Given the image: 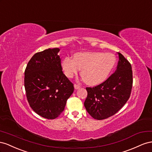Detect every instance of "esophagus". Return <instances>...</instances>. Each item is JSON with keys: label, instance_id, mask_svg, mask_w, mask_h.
<instances>
[{"label": "esophagus", "instance_id": "1", "mask_svg": "<svg viewBox=\"0 0 152 152\" xmlns=\"http://www.w3.org/2000/svg\"><path fill=\"white\" fill-rule=\"evenodd\" d=\"M80 88H81V86L77 85V84H75V89H79Z\"/></svg>", "mask_w": 152, "mask_h": 152}]
</instances>
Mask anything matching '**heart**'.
<instances>
[{"label": "heart", "instance_id": "b5f03b06", "mask_svg": "<svg viewBox=\"0 0 152 152\" xmlns=\"http://www.w3.org/2000/svg\"><path fill=\"white\" fill-rule=\"evenodd\" d=\"M116 63L115 55L103 52H80L74 58L65 57L62 68L68 77H72L81 69V75L86 84L97 85L104 81Z\"/></svg>", "mask_w": 152, "mask_h": 152}]
</instances>
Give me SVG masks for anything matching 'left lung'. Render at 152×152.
<instances>
[{"label": "left lung", "mask_w": 152, "mask_h": 152, "mask_svg": "<svg viewBox=\"0 0 152 152\" xmlns=\"http://www.w3.org/2000/svg\"><path fill=\"white\" fill-rule=\"evenodd\" d=\"M116 71L101 84L86 87L87 97L84 105L89 115L96 120H104L116 113L131 96L133 78L131 64L122 54Z\"/></svg>", "instance_id": "obj_1"}]
</instances>
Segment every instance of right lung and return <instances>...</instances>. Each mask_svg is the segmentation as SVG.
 <instances>
[{"mask_svg": "<svg viewBox=\"0 0 152 152\" xmlns=\"http://www.w3.org/2000/svg\"><path fill=\"white\" fill-rule=\"evenodd\" d=\"M58 48L37 52L25 71L24 85L30 106L37 114L55 119L64 110L74 85L62 71Z\"/></svg>", "mask_w": 152, "mask_h": 152, "instance_id": "add662e5", "label": "right lung"}]
</instances>
